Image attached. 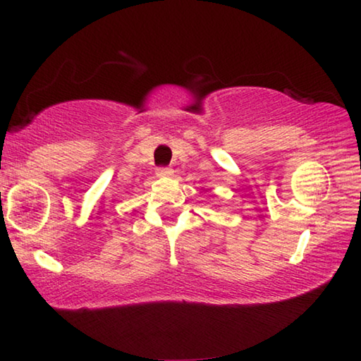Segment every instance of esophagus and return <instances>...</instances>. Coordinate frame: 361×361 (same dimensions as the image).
Listing matches in <instances>:
<instances>
[{
	"label": "esophagus",
	"instance_id": "obj_1",
	"mask_svg": "<svg viewBox=\"0 0 361 361\" xmlns=\"http://www.w3.org/2000/svg\"><path fill=\"white\" fill-rule=\"evenodd\" d=\"M173 170L169 169V167H161L157 169V176H172Z\"/></svg>",
	"mask_w": 361,
	"mask_h": 361
}]
</instances>
